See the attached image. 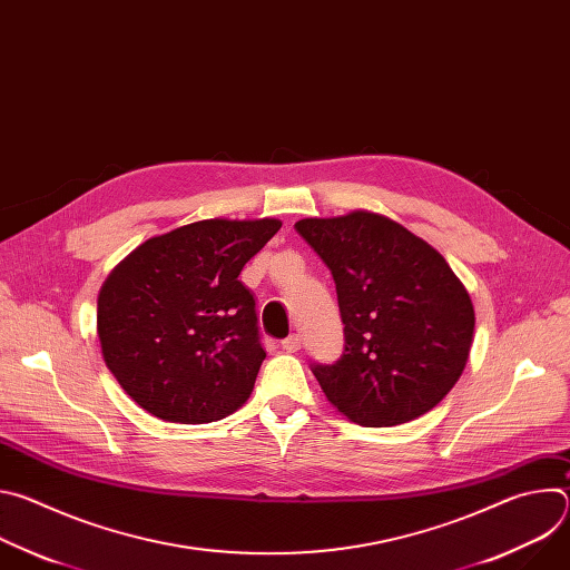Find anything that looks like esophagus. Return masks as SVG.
Segmentation results:
<instances>
[{
    "mask_svg": "<svg viewBox=\"0 0 570 570\" xmlns=\"http://www.w3.org/2000/svg\"><path fill=\"white\" fill-rule=\"evenodd\" d=\"M282 347H284L286 352H297V350L302 347V336H299V334H291L288 338L282 341Z\"/></svg>",
    "mask_w": 570,
    "mask_h": 570,
    "instance_id": "obj_1",
    "label": "esophagus"
}]
</instances>
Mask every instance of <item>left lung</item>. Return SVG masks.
<instances>
[{
	"label": "left lung",
	"instance_id": "left-lung-1",
	"mask_svg": "<svg viewBox=\"0 0 570 570\" xmlns=\"http://www.w3.org/2000/svg\"><path fill=\"white\" fill-rule=\"evenodd\" d=\"M299 236L336 282L345 350L311 363L322 392L361 426L429 413L460 379L473 304L446 259L403 225L370 212L304 218Z\"/></svg>",
	"mask_w": 570,
	"mask_h": 570
}]
</instances>
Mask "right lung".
I'll return each instance as SVG.
<instances>
[{
  "instance_id": "1",
  "label": "right lung",
  "mask_w": 570,
  "mask_h": 570,
  "mask_svg": "<svg viewBox=\"0 0 570 570\" xmlns=\"http://www.w3.org/2000/svg\"><path fill=\"white\" fill-rule=\"evenodd\" d=\"M279 227L198 220L148 238L110 273L97 308L104 361L146 413L207 424L248 401L266 352L238 275Z\"/></svg>"
}]
</instances>
